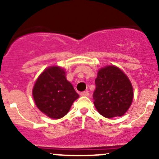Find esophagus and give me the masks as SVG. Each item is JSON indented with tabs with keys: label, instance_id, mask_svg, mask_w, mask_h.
I'll use <instances>...</instances> for the list:
<instances>
[{
	"label": "esophagus",
	"instance_id": "1",
	"mask_svg": "<svg viewBox=\"0 0 159 159\" xmlns=\"http://www.w3.org/2000/svg\"><path fill=\"white\" fill-rule=\"evenodd\" d=\"M80 94H81V96H89V92L88 91H82V92L80 93Z\"/></svg>",
	"mask_w": 159,
	"mask_h": 159
}]
</instances>
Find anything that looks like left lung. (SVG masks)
<instances>
[{"label": "left lung", "mask_w": 159, "mask_h": 159, "mask_svg": "<svg viewBox=\"0 0 159 159\" xmlns=\"http://www.w3.org/2000/svg\"><path fill=\"white\" fill-rule=\"evenodd\" d=\"M94 105L105 118L122 116L133 100V89L125 74L115 66H107L98 72Z\"/></svg>", "instance_id": "8db88e82"}]
</instances>
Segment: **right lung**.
I'll use <instances>...</instances> for the list:
<instances>
[{
	"label": "right lung",
	"instance_id": "1",
	"mask_svg": "<svg viewBox=\"0 0 159 159\" xmlns=\"http://www.w3.org/2000/svg\"><path fill=\"white\" fill-rule=\"evenodd\" d=\"M34 100L39 110L51 118H61L69 111L79 95L65 78V70L50 67L41 73L34 86Z\"/></svg>",
	"mask_w": 159,
	"mask_h": 159
}]
</instances>
